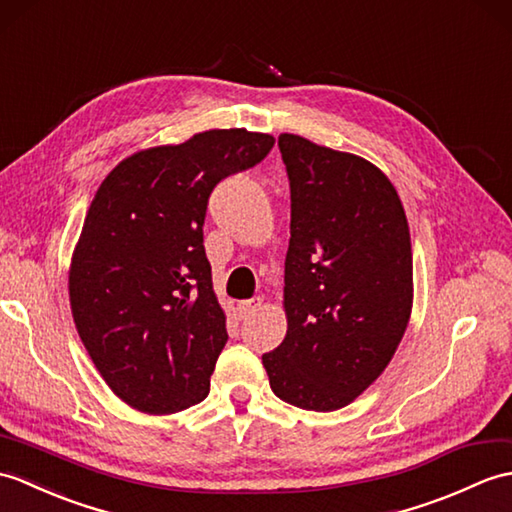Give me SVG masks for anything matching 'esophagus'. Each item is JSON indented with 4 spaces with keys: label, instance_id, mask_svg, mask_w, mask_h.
<instances>
[{
    "label": "esophagus",
    "instance_id": "1",
    "mask_svg": "<svg viewBox=\"0 0 512 512\" xmlns=\"http://www.w3.org/2000/svg\"><path fill=\"white\" fill-rule=\"evenodd\" d=\"M259 307H261V299L259 296H253V299L237 303V312H240V318H248V316H253Z\"/></svg>",
    "mask_w": 512,
    "mask_h": 512
}]
</instances>
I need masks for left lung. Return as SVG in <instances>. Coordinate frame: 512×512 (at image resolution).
<instances>
[{
	"instance_id": "obj_1",
	"label": "left lung",
	"mask_w": 512,
	"mask_h": 512,
	"mask_svg": "<svg viewBox=\"0 0 512 512\" xmlns=\"http://www.w3.org/2000/svg\"><path fill=\"white\" fill-rule=\"evenodd\" d=\"M290 246L288 334L261 355L270 388L331 412L362 395L395 355L412 312V244L397 189L358 154L283 133Z\"/></svg>"
}]
</instances>
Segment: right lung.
<instances>
[{
    "mask_svg": "<svg viewBox=\"0 0 512 512\" xmlns=\"http://www.w3.org/2000/svg\"><path fill=\"white\" fill-rule=\"evenodd\" d=\"M272 146L275 137L246 128L205 130L130 154L95 192L69 303L95 368L130 408L174 414L209 395L229 336L202 244L207 202Z\"/></svg>",
    "mask_w": 512,
    "mask_h": 512,
    "instance_id": "1",
    "label": "right lung"
}]
</instances>
